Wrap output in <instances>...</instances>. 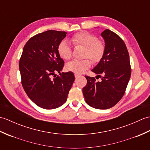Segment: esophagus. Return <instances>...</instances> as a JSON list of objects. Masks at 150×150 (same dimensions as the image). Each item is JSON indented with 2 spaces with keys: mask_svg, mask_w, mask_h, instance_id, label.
<instances>
[{
  "mask_svg": "<svg viewBox=\"0 0 150 150\" xmlns=\"http://www.w3.org/2000/svg\"><path fill=\"white\" fill-rule=\"evenodd\" d=\"M80 77V75L77 74V73H75V78H77V77Z\"/></svg>",
  "mask_w": 150,
  "mask_h": 150,
  "instance_id": "1",
  "label": "esophagus"
}]
</instances>
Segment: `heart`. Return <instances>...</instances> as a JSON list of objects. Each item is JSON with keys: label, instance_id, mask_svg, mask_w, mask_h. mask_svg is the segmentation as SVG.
Here are the masks:
<instances>
[{"label": "heart", "instance_id": "b5f03b06", "mask_svg": "<svg viewBox=\"0 0 150 150\" xmlns=\"http://www.w3.org/2000/svg\"><path fill=\"white\" fill-rule=\"evenodd\" d=\"M71 40L75 46H82L86 47L84 57H89L95 62H99L103 58L105 51L104 46L94 35L82 31L73 35ZM58 53L64 60H69L71 58V46L66 40H63L59 43ZM90 66L91 61L87 59L82 60H71L67 64L66 68L68 71L76 73H82Z\"/></svg>", "mask_w": 150, "mask_h": 150}]
</instances>
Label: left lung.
Segmentation results:
<instances>
[{
	"instance_id": "left-lung-1",
	"label": "left lung",
	"mask_w": 150,
	"mask_h": 150,
	"mask_svg": "<svg viewBox=\"0 0 150 150\" xmlns=\"http://www.w3.org/2000/svg\"><path fill=\"white\" fill-rule=\"evenodd\" d=\"M101 36L105 42L104 53L91 71L97 74L96 79L102 77V81L97 82L95 77L86 75L87 84L82 92L89 106L106 110L114 106L123 97L132 69L129 53L123 40L108 29L101 33Z\"/></svg>"
}]
</instances>
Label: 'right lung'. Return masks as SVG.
I'll list each match as a JSON object with an SVG mask.
<instances>
[{
	"label": "right lung",
	"mask_w": 150,
	"mask_h": 150,
	"mask_svg": "<svg viewBox=\"0 0 150 150\" xmlns=\"http://www.w3.org/2000/svg\"><path fill=\"white\" fill-rule=\"evenodd\" d=\"M66 34L48 30L32 37L25 44L19 61L25 92L44 109H55L65 103L75 81L73 72L60 73L64 61L58 53V46ZM57 72L60 76L55 74Z\"/></svg>",
	"instance_id": "obj_1"
}]
</instances>
